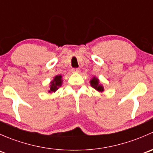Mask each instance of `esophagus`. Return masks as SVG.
<instances>
[{
    "mask_svg": "<svg viewBox=\"0 0 153 153\" xmlns=\"http://www.w3.org/2000/svg\"><path fill=\"white\" fill-rule=\"evenodd\" d=\"M71 71H72V73H78L79 72V69H78V68H72Z\"/></svg>",
    "mask_w": 153,
    "mask_h": 153,
    "instance_id": "1",
    "label": "esophagus"
}]
</instances>
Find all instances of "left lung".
<instances>
[{
  "mask_svg": "<svg viewBox=\"0 0 153 153\" xmlns=\"http://www.w3.org/2000/svg\"><path fill=\"white\" fill-rule=\"evenodd\" d=\"M90 84H91V86L94 88V89H95L97 91H98V92H102L104 90L103 86L101 85V84H99V80H98V78H95V77H93V78L91 79Z\"/></svg>",
  "mask_w": 153,
  "mask_h": 153,
  "instance_id": "obj_1",
  "label": "left lung"
}]
</instances>
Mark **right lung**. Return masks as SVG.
I'll return each instance as SVG.
<instances>
[{
	"label": "right lung",
	"instance_id": "add662e5",
	"mask_svg": "<svg viewBox=\"0 0 153 153\" xmlns=\"http://www.w3.org/2000/svg\"><path fill=\"white\" fill-rule=\"evenodd\" d=\"M62 76L61 75H58L55 76L52 81L50 82V86H49V92L52 93V92H55L58 88L62 85Z\"/></svg>",
	"mask_w": 153,
	"mask_h": 153
}]
</instances>
